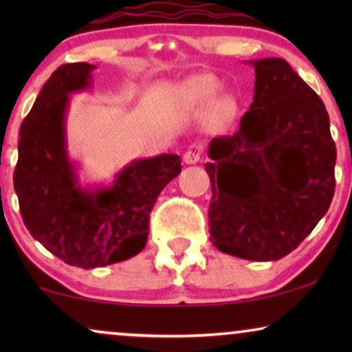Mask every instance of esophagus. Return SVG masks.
<instances>
[{
  "instance_id": "esophagus-1",
  "label": "esophagus",
  "mask_w": 352,
  "mask_h": 352,
  "mask_svg": "<svg viewBox=\"0 0 352 352\" xmlns=\"http://www.w3.org/2000/svg\"><path fill=\"white\" fill-rule=\"evenodd\" d=\"M201 152H204L201 146H199V144H192V146H189V148L184 152V155H182V160H184L186 165H195V163L200 162Z\"/></svg>"
}]
</instances>
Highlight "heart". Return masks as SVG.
I'll use <instances>...</instances> for the list:
<instances>
[{
    "label": "heart",
    "mask_w": 352,
    "mask_h": 352,
    "mask_svg": "<svg viewBox=\"0 0 352 352\" xmlns=\"http://www.w3.org/2000/svg\"><path fill=\"white\" fill-rule=\"evenodd\" d=\"M219 91V83L213 75L200 74L187 78L181 86V96L187 107L201 109L208 105L216 98ZM235 109L230 98H221L213 105V115L216 118H228Z\"/></svg>",
    "instance_id": "heart-1"
}]
</instances>
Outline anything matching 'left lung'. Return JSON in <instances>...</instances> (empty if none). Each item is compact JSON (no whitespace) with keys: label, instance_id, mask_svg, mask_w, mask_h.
Instances as JSON below:
<instances>
[{"label":"left lung","instance_id":"obj_1","mask_svg":"<svg viewBox=\"0 0 352 352\" xmlns=\"http://www.w3.org/2000/svg\"><path fill=\"white\" fill-rule=\"evenodd\" d=\"M247 64L256 75L250 110L235 134L208 146L210 235L226 254L277 261L329 210L336 147L324 102L287 60Z\"/></svg>","mask_w":352,"mask_h":352}]
</instances>
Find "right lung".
Instances as JSON below:
<instances>
[{"label":"right lung","instance_id":"right-lung-1","mask_svg":"<svg viewBox=\"0 0 352 352\" xmlns=\"http://www.w3.org/2000/svg\"><path fill=\"white\" fill-rule=\"evenodd\" d=\"M96 65H60L21 126L14 189L32 237L70 266L94 269L124 261L147 243L148 214L181 173L176 153L139 158L110 184H83L67 144L70 96L93 86Z\"/></svg>","mask_w":352,"mask_h":352}]
</instances>
